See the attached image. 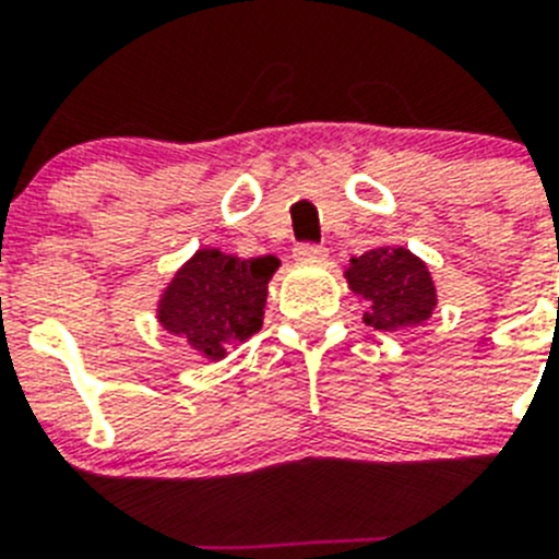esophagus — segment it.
<instances>
[{
    "instance_id": "34e87169",
    "label": "esophagus",
    "mask_w": 559,
    "mask_h": 559,
    "mask_svg": "<svg viewBox=\"0 0 559 559\" xmlns=\"http://www.w3.org/2000/svg\"><path fill=\"white\" fill-rule=\"evenodd\" d=\"M296 263H324L328 260V249L316 243H302L294 249Z\"/></svg>"
}]
</instances>
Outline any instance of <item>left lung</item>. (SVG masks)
Here are the masks:
<instances>
[{
	"instance_id": "obj_1",
	"label": "left lung",
	"mask_w": 559,
	"mask_h": 559,
	"mask_svg": "<svg viewBox=\"0 0 559 559\" xmlns=\"http://www.w3.org/2000/svg\"><path fill=\"white\" fill-rule=\"evenodd\" d=\"M344 280L364 305V324L383 333L428 322L439 305L431 269L406 246H374L353 257L344 265Z\"/></svg>"
}]
</instances>
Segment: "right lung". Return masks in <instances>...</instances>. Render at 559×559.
I'll return each mask as SVG.
<instances>
[{"instance_id": "obj_1", "label": "right lung", "mask_w": 559, "mask_h": 559, "mask_svg": "<svg viewBox=\"0 0 559 559\" xmlns=\"http://www.w3.org/2000/svg\"><path fill=\"white\" fill-rule=\"evenodd\" d=\"M280 269L274 254H229L201 246L176 269L156 299V322L176 338H185L210 364L224 360L246 338L263 328L269 283Z\"/></svg>"}]
</instances>
